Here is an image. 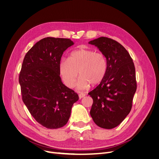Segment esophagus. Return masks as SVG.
<instances>
[{"label":"esophagus","instance_id":"1","mask_svg":"<svg viewBox=\"0 0 159 159\" xmlns=\"http://www.w3.org/2000/svg\"><path fill=\"white\" fill-rule=\"evenodd\" d=\"M85 96H86V94L84 93H79V97L80 98H82Z\"/></svg>","mask_w":159,"mask_h":159}]
</instances>
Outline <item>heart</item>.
I'll use <instances>...</instances> for the list:
<instances>
[{
    "instance_id": "obj_1",
    "label": "heart",
    "mask_w": 159,
    "mask_h": 159,
    "mask_svg": "<svg viewBox=\"0 0 159 159\" xmlns=\"http://www.w3.org/2000/svg\"><path fill=\"white\" fill-rule=\"evenodd\" d=\"M107 71V61L100 52L90 49L73 51L68 59L62 58L59 63V72L65 85L72 88L79 75L77 89H86L97 85L104 79Z\"/></svg>"
}]
</instances>
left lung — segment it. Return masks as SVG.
<instances>
[{"label": "left lung", "mask_w": 159, "mask_h": 159, "mask_svg": "<svg viewBox=\"0 0 159 159\" xmlns=\"http://www.w3.org/2000/svg\"><path fill=\"white\" fill-rule=\"evenodd\" d=\"M89 43L97 47L107 61L104 79L88 93L93 100L90 114L97 125L111 129L131 111L137 89L134 64L128 51L112 39L100 37Z\"/></svg>", "instance_id": "obj_1"}]
</instances>
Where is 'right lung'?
Wrapping results in <instances>:
<instances>
[{"label":"right lung","mask_w":159,"mask_h":159,"mask_svg":"<svg viewBox=\"0 0 159 159\" xmlns=\"http://www.w3.org/2000/svg\"><path fill=\"white\" fill-rule=\"evenodd\" d=\"M73 42L67 38H45L25 56L19 75L22 100L42 126L56 129L65 126L79 95L62 84L59 63Z\"/></svg>","instance_id":"add662e5"}]
</instances>
